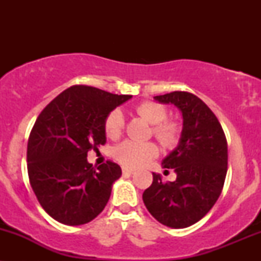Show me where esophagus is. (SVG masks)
I'll return each instance as SVG.
<instances>
[{
  "mask_svg": "<svg viewBox=\"0 0 261 261\" xmlns=\"http://www.w3.org/2000/svg\"><path fill=\"white\" fill-rule=\"evenodd\" d=\"M122 173H135L136 172V169L135 168H128V167H122Z\"/></svg>",
  "mask_w": 261,
  "mask_h": 261,
  "instance_id": "obj_1",
  "label": "esophagus"
}]
</instances>
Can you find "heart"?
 <instances>
[{"label": "heart", "mask_w": 261, "mask_h": 261, "mask_svg": "<svg viewBox=\"0 0 261 261\" xmlns=\"http://www.w3.org/2000/svg\"><path fill=\"white\" fill-rule=\"evenodd\" d=\"M136 113L152 124V133L164 147H173L179 142L181 136L180 122L174 119H167L168 109L163 104L153 100H146L136 107ZM125 127L124 114L120 109H114L107 115L104 121V131L110 139H118L121 136ZM160 153L157 145L151 141L139 142V141L126 140L116 146L113 155L119 163L125 167L137 168L148 163Z\"/></svg>", "instance_id": "b5f03b06"}]
</instances>
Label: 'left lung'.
Masks as SVG:
<instances>
[{"label": "left lung", "instance_id": "8db88e82", "mask_svg": "<svg viewBox=\"0 0 261 261\" xmlns=\"http://www.w3.org/2000/svg\"><path fill=\"white\" fill-rule=\"evenodd\" d=\"M154 99L180 109L182 131L178 147L162 162L163 168L174 169L176 180L163 182L153 173L142 199L158 222L185 228L201 220L221 195L228 163L226 135L216 115L193 93L175 91Z\"/></svg>", "mask_w": 261, "mask_h": 261}]
</instances>
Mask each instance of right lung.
I'll return each mask as SVG.
<instances>
[{"label": "right lung", "instance_id": "add662e5", "mask_svg": "<svg viewBox=\"0 0 261 261\" xmlns=\"http://www.w3.org/2000/svg\"><path fill=\"white\" fill-rule=\"evenodd\" d=\"M130 98L76 85L39 114L27 148L29 181L41 207L58 222L88 223L106 207L121 168L107 161L95 169L87 153L107 142V115Z\"/></svg>", "mask_w": 261, "mask_h": 261}]
</instances>
